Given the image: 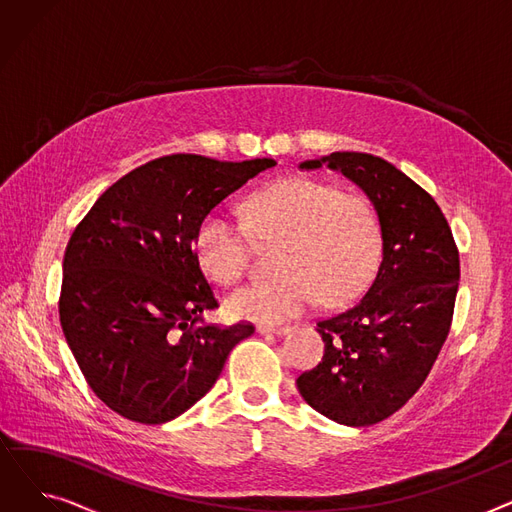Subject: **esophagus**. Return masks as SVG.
<instances>
[{
    "label": "esophagus",
    "mask_w": 512,
    "mask_h": 512,
    "mask_svg": "<svg viewBox=\"0 0 512 512\" xmlns=\"http://www.w3.org/2000/svg\"><path fill=\"white\" fill-rule=\"evenodd\" d=\"M259 334H274V336H284L290 332L288 326H259L257 328Z\"/></svg>",
    "instance_id": "34e87169"
}]
</instances>
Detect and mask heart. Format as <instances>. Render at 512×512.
Masks as SVG:
<instances>
[{
  "instance_id": "b5f03b06",
  "label": "heart",
  "mask_w": 512,
  "mask_h": 512,
  "mask_svg": "<svg viewBox=\"0 0 512 512\" xmlns=\"http://www.w3.org/2000/svg\"><path fill=\"white\" fill-rule=\"evenodd\" d=\"M242 226L211 211L193 238L201 272L218 284H236L251 263V240L276 245V278L230 294L226 309L238 319L278 321L317 299L351 301L369 282L382 251L378 215L359 195L309 178L267 184L240 205Z\"/></svg>"
}]
</instances>
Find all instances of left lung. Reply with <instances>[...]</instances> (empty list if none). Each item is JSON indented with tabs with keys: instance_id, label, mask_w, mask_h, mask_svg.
I'll return each mask as SVG.
<instances>
[{
	"instance_id": "8db88e82",
	"label": "left lung",
	"mask_w": 512,
	"mask_h": 512,
	"mask_svg": "<svg viewBox=\"0 0 512 512\" xmlns=\"http://www.w3.org/2000/svg\"><path fill=\"white\" fill-rule=\"evenodd\" d=\"M328 166L371 201L382 232V263L365 297L321 319L324 359L299 375L297 388L317 413L365 427L394 415L421 388L448 336L459 251L442 209L390 161L336 151L301 161Z\"/></svg>"
}]
</instances>
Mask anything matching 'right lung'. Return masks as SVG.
Here are the masks:
<instances>
[{"mask_svg":"<svg viewBox=\"0 0 512 512\" xmlns=\"http://www.w3.org/2000/svg\"><path fill=\"white\" fill-rule=\"evenodd\" d=\"M276 159L176 153L128 172L76 226L62 263L60 324L99 400L147 425L191 409L251 324L205 326L218 307L195 259L199 222Z\"/></svg>","mask_w":512,"mask_h":512,"instance_id":"add662e5","label":"right lung"}]
</instances>
